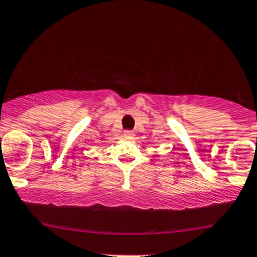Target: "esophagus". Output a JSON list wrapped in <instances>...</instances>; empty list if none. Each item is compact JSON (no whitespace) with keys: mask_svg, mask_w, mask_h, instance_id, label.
<instances>
[{"mask_svg":"<svg viewBox=\"0 0 257 257\" xmlns=\"http://www.w3.org/2000/svg\"><path fill=\"white\" fill-rule=\"evenodd\" d=\"M134 136H135V134L132 131H125V132H123V137L128 138V140L134 138Z\"/></svg>","mask_w":257,"mask_h":257,"instance_id":"esophagus-1","label":"esophagus"}]
</instances>
